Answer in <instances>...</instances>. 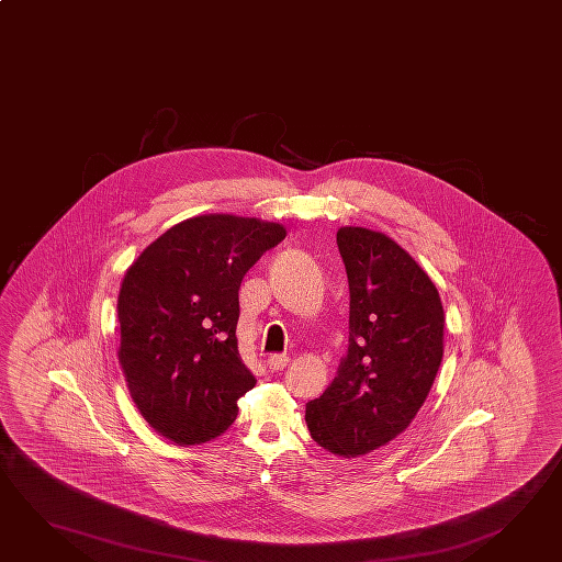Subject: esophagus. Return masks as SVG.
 <instances>
[{"label":"esophagus","mask_w":562,"mask_h":562,"mask_svg":"<svg viewBox=\"0 0 562 562\" xmlns=\"http://www.w3.org/2000/svg\"><path fill=\"white\" fill-rule=\"evenodd\" d=\"M286 364H289V357L281 355V352H276V355H271V357L267 359V367H269L271 371H283Z\"/></svg>","instance_id":"obj_1"}]
</instances>
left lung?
<instances>
[{"mask_svg":"<svg viewBox=\"0 0 562 562\" xmlns=\"http://www.w3.org/2000/svg\"><path fill=\"white\" fill-rule=\"evenodd\" d=\"M337 247L349 279V351L327 391L305 411L313 440L359 457L407 429L442 361L439 291L383 233L341 227Z\"/></svg>","mask_w":562,"mask_h":562,"instance_id":"obj_1","label":"left lung"}]
</instances>
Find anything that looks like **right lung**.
<instances>
[{"label": "right lung", "mask_w": 562, "mask_h": 562, "mask_svg": "<svg viewBox=\"0 0 562 562\" xmlns=\"http://www.w3.org/2000/svg\"><path fill=\"white\" fill-rule=\"evenodd\" d=\"M285 239L277 223L201 215L155 239L123 279L120 363L145 420L167 439H215L257 379L237 347L239 289Z\"/></svg>", "instance_id": "add662e5"}]
</instances>
